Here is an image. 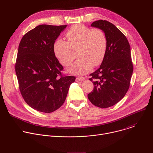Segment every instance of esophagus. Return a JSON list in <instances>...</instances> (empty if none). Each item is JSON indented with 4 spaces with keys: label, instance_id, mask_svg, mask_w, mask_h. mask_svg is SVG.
Returning a JSON list of instances; mask_svg holds the SVG:
<instances>
[{
    "label": "esophagus",
    "instance_id": "34e87169",
    "mask_svg": "<svg viewBox=\"0 0 153 153\" xmlns=\"http://www.w3.org/2000/svg\"><path fill=\"white\" fill-rule=\"evenodd\" d=\"M85 80V77H77L76 78V82H79V81H82V80Z\"/></svg>",
    "mask_w": 153,
    "mask_h": 153
}]
</instances>
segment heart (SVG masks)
Segmentation results:
<instances>
[{
    "label": "heart",
    "mask_w": 153,
    "mask_h": 153,
    "mask_svg": "<svg viewBox=\"0 0 153 153\" xmlns=\"http://www.w3.org/2000/svg\"><path fill=\"white\" fill-rule=\"evenodd\" d=\"M68 41L58 40L54 50L57 58L65 67L71 64L77 51L79 59L69 68V71L82 75L88 73L93 65L98 66L103 61L106 51V39L99 28L91 29L83 25H76L67 33Z\"/></svg>",
    "instance_id": "b5f03b06"
}]
</instances>
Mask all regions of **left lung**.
<instances>
[{"instance_id": "obj_1", "label": "left lung", "mask_w": 153, "mask_h": 153, "mask_svg": "<svg viewBox=\"0 0 153 153\" xmlns=\"http://www.w3.org/2000/svg\"><path fill=\"white\" fill-rule=\"evenodd\" d=\"M91 26L104 32L106 51L100 68L90 75L94 89L88 98L94 105L106 108L118 103L129 89L133 71L130 45L125 36L110 22L99 20Z\"/></svg>"}]
</instances>
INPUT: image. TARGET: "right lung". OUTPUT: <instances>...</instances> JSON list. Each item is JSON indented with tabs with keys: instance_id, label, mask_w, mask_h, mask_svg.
I'll use <instances>...</instances> for the list:
<instances>
[{
	"instance_id": "add662e5",
	"label": "right lung",
	"mask_w": 153,
	"mask_h": 153,
	"mask_svg": "<svg viewBox=\"0 0 153 153\" xmlns=\"http://www.w3.org/2000/svg\"><path fill=\"white\" fill-rule=\"evenodd\" d=\"M67 27L40 25L27 33L19 45L15 70L19 87L25 102L45 113L59 109L66 99L72 76H63L54 45Z\"/></svg>"
}]
</instances>
